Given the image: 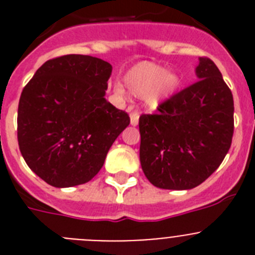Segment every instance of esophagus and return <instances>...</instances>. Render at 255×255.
<instances>
[{"instance_id": "obj_1", "label": "esophagus", "mask_w": 255, "mask_h": 255, "mask_svg": "<svg viewBox=\"0 0 255 255\" xmlns=\"http://www.w3.org/2000/svg\"><path fill=\"white\" fill-rule=\"evenodd\" d=\"M130 123L132 126H136L139 123V114L138 112H131L130 114Z\"/></svg>"}]
</instances>
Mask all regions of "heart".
Instances as JSON below:
<instances>
[{"mask_svg":"<svg viewBox=\"0 0 255 255\" xmlns=\"http://www.w3.org/2000/svg\"><path fill=\"white\" fill-rule=\"evenodd\" d=\"M126 89L134 97H144V103L150 110L158 107L163 101L176 93L181 85V76L176 71H167L163 66L152 62H140L124 76ZM115 92L125 96L121 84H115Z\"/></svg>","mask_w":255,"mask_h":255,"instance_id":"obj_1","label":"heart"}]
</instances>
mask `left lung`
Wrapping results in <instances>:
<instances>
[{
    "label": "left lung",
    "mask_w": 255,
    "mask_h": 255,
    "mask_svg": "<svg viewBox=\"0 0 255 255\" xmlns=\"http://www.w3.org/2000/svg\"><path fill=\"white\" fill-rule=\"evenodd\" d=\"M198 80L139 117L140 164L153 185L188 190L218 168L231 147L234 98L215 62L199 57Z\"/></svg>",
    "instance_id": "8db88e82"
}]
</instances>
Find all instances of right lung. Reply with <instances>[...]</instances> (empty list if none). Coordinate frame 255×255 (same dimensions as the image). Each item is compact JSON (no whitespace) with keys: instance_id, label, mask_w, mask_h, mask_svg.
I'll use <instances>...</instances> for the list:
<instances>
[{"instance_id":"right-lung-1","label":"right lung","mask_w":255,"mask_h":255,"mask_svg":"<svg viewBox=\"0 0 255 255\" xmlns=\"http://www.w3.org/2000/svg\"><path fill=\"white\" fill-rule=\"evenodd\" d=\"M112 66L66 55L44 62L24 87L17 141L30 170L55 188L91 181L130 117L106 101Z\"/></svg>"}]
</instances>
